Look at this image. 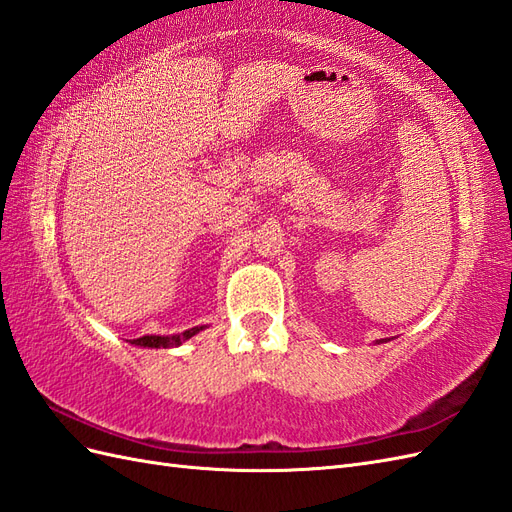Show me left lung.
I'll return each mask as SVG.
<instances>
[{"mask_svg": "<svg viewBox=\"0 0 512 512\" xmlns=\"http://www.w3.org/2000/svg\"><path fill=\"white\" fill-rule=\"evenodd\" d=\"M377 343H379V341H377ZM382 343H384V339H382Z\"/></svg>", "mask_w": 512, "mask_h": 512, "instance_id": "obj_1", "label": "left lung"}]
</instances>
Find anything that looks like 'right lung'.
Returning a JSON list of instances; mask_svg holds the SVG:
<instances>
[{"instance_id": "obj_1", "label": "right lung", "mask_w": 512, "mask_h": 512, "mask_svg": "<svg viewBox=\"0 0 512 512\" xmlns=\"http://www.w3.org/2000/svg\"><path fill=\"white\" fill-rule=\"evenodd\" d=\"M208 326H195V328H188L184 332L178 334H145L141 339H133L130 345H137V347H148V349H169V347H180L186 339L195 337L201 330H206Z\"/></svg>"}]
</instances>
